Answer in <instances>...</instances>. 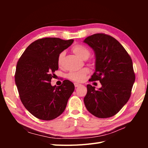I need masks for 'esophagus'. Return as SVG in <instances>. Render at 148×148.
I'll use <instances>...</instances> for the list:
<instances>
[{"label": "esophagus", "mask_w": 148, "mask_h": 148, "mask_svg": "<svg viewBox=\"0 0 148 148\" xmlns=\"http://www.w3.org/2000/svg\"><path fill=\"white\" fill-rule=\"evenodd\" d=\"M81 84H78V83H74L75 87H78V86H81Z\"/></svg>", "instance_id": "obj_1"}]
</instances>
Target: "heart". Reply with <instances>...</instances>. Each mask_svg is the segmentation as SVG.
Listing matches in <instances>:
<instances>
[{
    "label": "heart",
    "mask_w": 148,
    "mask_h": 148,
    "mask_svg": "<svg viewBox=\"0 0 148 148\" xmlns=\"http://www.w3.org/2000/svg\"><path fill=\"white\" fill-rule=\"evenodd\" d=\"M72 49L75 54L80 56L83 59L88 58L90 55V50L86 47L81 45H75L73 46ZM65 55V53L64 51L61 52L58 55L57 58V64L59 67H61L63 65ZM88 73V70L86 68H84L79 71L70 72V73L67 74V77L71 80L75 81V82H82L85 79V77Z\"/></svg>",
    "instance_id": "heart-1"
}]
</instances>
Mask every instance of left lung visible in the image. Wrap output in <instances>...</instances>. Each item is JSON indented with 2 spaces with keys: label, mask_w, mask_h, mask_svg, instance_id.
<instances>
[{
  "label": "left lung",
  "mask_w": 148,
  "mask_h": 148,
  "mask_svg": "<svg viewBox=\"0 0 148 148\" xmlns=\"http://www.w3.org/2000/svg\"><path fill=\"white\" fill-rule=\"evenodd\" d=\"M95 54V72L90 81H99L102 87L88 84L84 102L88 111L99 118L114 116L129 100L135 82L132 58L111 36L95 34L84 40Z\"/></svg>",
  "instance_id": "obj_1"
}]
</instances>
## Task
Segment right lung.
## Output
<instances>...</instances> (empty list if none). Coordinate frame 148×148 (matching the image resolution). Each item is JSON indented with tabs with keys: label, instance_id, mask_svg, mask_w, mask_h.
<instances>
[{
	"label": "right lung",
	"instance_id": "obj_1",
	"mask_svg": "<svg viewBox=\"0 0 148 148\" xmlns=\"http://www.w3.org/2000/svg\"><path fill=\"white\" fill-rule=\"evenodd\" d=\"M73 41L56 37L37 39L18 61L14 77L19 95L25 108L37 118L49 121L57 118L74 92V84L67 79L59 86L51 84L58 69V55Z\"/></svg>",
	"mask_w": 148,
	"mask_h": 148
}]
</instances>
